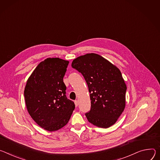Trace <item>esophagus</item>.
I'll list each match as a JSON object with an SVG mask.
<instances>
[{"label":"esophagus","mask_w":160,"mask_h":160,"mask_svg":"<svg viewBox=\"0 0 160 160\" xmlns=\"http://www.w3.org/2000/svg\"><path fill=\"white\" fill-rule=\"evenodd\" d=\"M74 103H75V105H76V107H78V105H79V102H78V100H75L74 101Z\"/></svg>","instance_id":"34e87169"}]
</instances>
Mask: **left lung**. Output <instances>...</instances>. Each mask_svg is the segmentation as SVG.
<instances>
[{
    "mask_svg": "<svg viewBox=\"0 0 160 160\" xmlns=\"http://www.w3.org/2000/svg\"><path fill=\"white\" fill-rule=\"evenodd\" d=\"M72 67L82 74L90 93L91 109L85 114L88 121L103 128L113 125L126 103L127 86L119 69L95 53L78 57Z\"/></svg>",
    "mask_w": 160,
    "mask_h": 160,
    "instance_id": "8db88e82",
    "label": "left lung"
}]
</instances>
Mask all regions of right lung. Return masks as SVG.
<instances>
[{
  "label": "right lung",
  "instance_id": "right-lung-1",
  "mask_svg": "<svg viewBox=\"0 0 160 160\" xmlns=\"http://www.w3.org/2000/svg\"><path fill=\"white\" fill-rule=\"evenodd\" d=\"M69 62L48 58L41 62L28 79L24 96L27 111L46 130H58L68 122L74 103L65 95L63 78Z\"/></svg>",
  "mask_w": 160,
  "mask_h": 160
}]
</instances>
